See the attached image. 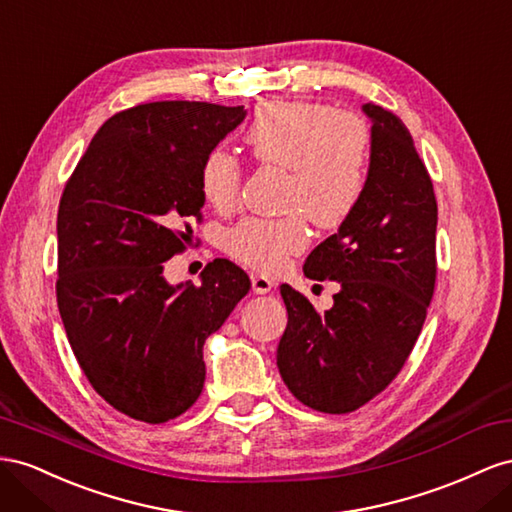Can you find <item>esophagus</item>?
<instances>
[{
  "label": "esophagus",
  "instance_id": "esophagus-1",
  "mask_svg": "<svg viewBox=\"0 0 512 512\" xmlns=\"http://www.w3.org/2000/svg\"><path fill=\"white\" fill-rule=\"evenodd\" d=\"M251 285H253L255 294H268V291H272V287H274V281L268 279V276H264V274L253 272L251 274Z\"/></svg>",
  "mask_w": 512,
  "mask_h": 512
}]
</instances>
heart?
<instances>
[{"instance_id": "b5f03b06", "label": "heart", "mask_w": 512, "mask_h": 512, "mask_svg": "<svg viewBox=\"0 0 512 512\" xmlns=\"http://www.w3.org/2000/svg\"><path fill=\"white\" fill-rule=\"evenodd\" d=\"M244 141L259 163L289 169L283 199L289 214L242 218L229 229L225 248L248 268L276 272L309 246V218L337 229L358 210L369 180L371 128L362 115L321 102L274 100L255 111ZM240 186V160L223 148L210 150L199 169L208 206L236 210Z\"/></svg>"}]
</instances>
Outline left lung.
Returning a JSON list of instances; mask_svg holds the SVG:
<instances>
[{
    "instance_id": "left-lung-1",
    "label": "left lung",
    "mask_w": 512,
    "mask_h": 512,
    "mask_svg": "<svg viewBox=\"0 0 512 512\" xmlns=\"http://www.w3.org/2000/svg\"><path fill=\"white\" fill-rule=\"evenodd\" d=\"M371 163L358 210L306 257L313 281H337L332 309L317 313L281 285L287 328L276 364L294 397L326 414L371 401L403 369L435 289L437 201L410 130L367 102Z\"/></svg>"
}]
</instances>
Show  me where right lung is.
Listing matches in <instances>:
<instances>
[{
	"label": "right lung",
	"instance_id": "obj_1",
	"mask_svg": "<svg viewBox=\"0 0 512 512\" xmlns=\"http://www.w3.org/2000/svg\"><path fill=\"white\" fill-rule=\"evenodd\" d=\"M244 107L163 100L115 113L98 128L57 210V306L92 388L115 410L158 425L203 390V343L251 281L214 259L201 285H169L165 261L201 218L199 169Z\"/></svg>",
	"mask_w": 512,
	"mask_h": 512
}]
</instances>
